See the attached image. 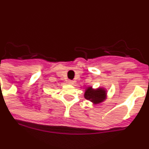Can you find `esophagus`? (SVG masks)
<instances>
[{"label":"esophagus","mask_w":149,"mask_h":149,"mask_svg":"<svg viewBox=\"0 0 149 149\" xmlns=\"http://www.w3.org/2000/svg\"><path fill=\"white\" fill-rule=\"evenodd\" d=\"M68 83L70 84H74V81H73V80H68Z\"/></svg>","instance_id":"obj_1"}]
</instances>
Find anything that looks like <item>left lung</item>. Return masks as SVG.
Instances as JSON below:
<instances>
[{
  "instance_id": "8db88e82",
  "label": "left lung",
  "mask_w": 149,
  "mask_h": 149,
  "mask_svg": "<svg viewBox=\"0 0 149 149\" xmlns=\"http://www.w3.org/2000/svg\"><path fill=\"white\" fill-rule=\"evenodd\" d=\"M105 95H106V93H105V90L103 89L98 88L97 90H93L92 87H89L84 93V98L95 104H98L104 99Z\"/></svg>"
}]
</instances>
